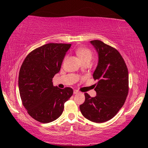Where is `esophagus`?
Returning a JSON list of instances; mask_svg holds the SVG:
<instances>
[{
	"label": "esophagus",
	"mask_w": 148,
	"mask_h": 148,
	"mask_svg": "<svg viewBox=\"0 0 148 148\" xmlns=\"http://www.w3.org/2000/svg\"><path fill=\"white\" fill-rule=\"evenodd\" d=\"M78 93H79V92H78L77 90H75L73 91V94H78Z\"/></svg>",
	"instance_id": "obj_1"
}]
</instances>
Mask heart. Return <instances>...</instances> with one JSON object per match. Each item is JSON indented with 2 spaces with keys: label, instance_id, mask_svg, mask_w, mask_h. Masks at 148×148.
Wrapping results in <instances>:
<instances>
[{
  "label": "heart",
  "instance_id": "1",
  "mask_svg": "<svg viewBox=\"0 0 148 148\" xmlns=\"http://www.w3.org/2000/svg\"><path fill=\"white\" fill-rule=\"evenodd\" d=\"M76 54L82 62L91 60L92 58V52L87 48H79L76 50Z\"/></svg>",
  "mask_w": 148,
  "mask_h": 148
}]
</instances>
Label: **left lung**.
Instances as JSON below:
<instances>
[{"mask_svg":"<svg viewBox=\"0 0 148 148\" xmlns=\"http://www.w3.org/2000/svg\"><path fill=\"white\" fill-rule=\"evenodd\" d=\"M98 54V62L93 74L98 80L92 98L85 93V102L80 105L81 112L92 122L101 123L112 119L125 104L129 92L128 69L117 50L100 40H92Z\"/></svg>","mask_w":148,"mask_h":148,"instance_id":"8db88e82","label":"left lung"}]
</instances>
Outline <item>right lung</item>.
Instances as JSON below:
<instances>
[{"label":"right lung","mask_w":148,"mask_h":148,"mask_svg":"<svg viewBox=\"0 0 148 148\" xmlns=\"http://www.w3.org/2000/svg\"><path fill=\"white\" fill-rule=\"evenodd\" d=\"M71 46L45 44L30 52L21 64L19 90L22 103L28 114L40 123L57 119L63 112L64 102L73 93L72 88L60 89L52 83Z\"/></svg>","instance_id":"obj_1"}]
</instances>
